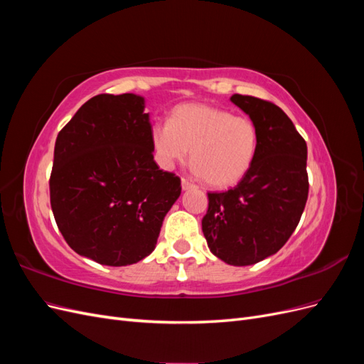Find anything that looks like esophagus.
<instances>
[{
  "label": "esophagus",
  "mask_w": 364,
  "mask_h": 364,
  "mask_svg": "<svg viewBox=\"0 0 364 364\" xmlns=\"http://www.w3.org/2000/svg\"><path fill=\"white\" fill-rule=\"evenodd\" d=\"M191 188H196V185L193 182H190L188 179H182V190L186 191V190H191Z\"/></svg>",
  "instance_id": "1"
}]
</instances>
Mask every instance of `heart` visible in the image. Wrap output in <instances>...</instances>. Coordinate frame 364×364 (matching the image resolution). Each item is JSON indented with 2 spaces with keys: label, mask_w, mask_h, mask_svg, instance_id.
Instances as JSON below:
<instances>
[{
  "label": "heart",
  "mask_w": 364,
  "mask_h": 364,
  "mask_svg": "<svg viewBox=\"0 0 364 364\" xmlns=\"http://www.w3.org/2000/svg\"><path fill=\"white\" fill-rule=\"evenodd\" d=\"M150 139L162 168L186 161L191 150L194 173L215 188H226L243 179L259 147L258 127L249 117L205 103L178 106L170 123H153Z\"/></svg>",
  "instance_id": "heart-1"
}]
</instances>
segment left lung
<instances>
[{
  "label": "left lung",
  "instance_id": "8db88e82",
  "mask_svg": "<svg viewBox=\"0 0 364 364\" xmlns=\"http://www.w3.org/2000/svg\"><path fill=\"white\" fill-rule=\"evenodd\" d=\"M230 102L257 124L258 155L234 188L208 193L202 230L217 258L250 266L277 253L299 223L308 199L306 142L277 105L240 94Z\"/></svg>",
  "mask_w": 364,
  "mask_h": 364
}]
</instances>
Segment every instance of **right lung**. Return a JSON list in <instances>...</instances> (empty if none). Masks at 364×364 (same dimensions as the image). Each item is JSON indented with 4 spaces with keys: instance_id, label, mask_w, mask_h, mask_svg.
<instances>
[{
    "instance_id": "obj_1",
    "label": "right lung",
    "mask_w": 364,
    "mask_h": 364,
    "mask_svg": "<svg viewBox=\"0 0 364 364\" xmlns=\"http://www.w3.org/2000/svg\"><path fill=\"white\" fill-rule=\"evenodd\" d=\"M144 97L100 94L58 135L50 202L70 247L103 266H129L156 247L181 196L178 176L153 159Z\"/></svg>"
}]
</instances>
